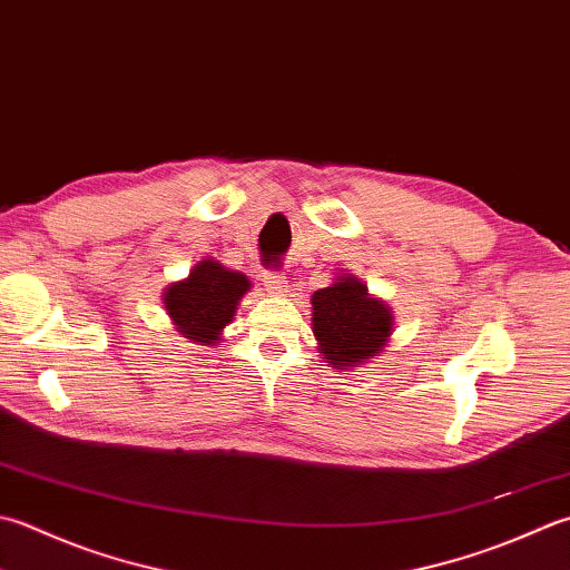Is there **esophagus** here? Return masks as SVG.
<instances>
[{
    "label": "esophagus",
    "instance_id": "34e87169",
    "mask_svg": "<svg viewBox=\"0 0 570 570\" xmlns=\"http://www.w3.org/2000/svg\"><path fill=\"white\" fill-rule=\"evenodd\" d=\"M264 286H266V292L274 294V296L284 294L286 276H284L282 272H266V274H264Z\"/></svg>",
    "mask_w": 570,
    "mask_h": 570
}]
</instances>
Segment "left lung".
<instances>
[{
  "label": "left lung",
  "mask_w": 570,
  "mask_h": 570,
  "mask_svg": "<svg viewBox=\"0 0 570 570\" xmlns=\"http://www.w3.org/2000/svg\"><path fill=\"white\" fill-rule=\"evenodd\" d=\"M314 336L326 363L336 371L358 367L381 353L393 333V311L367 294V286L351 274L311 296Z\"/></svg>",
  "instance_id": "1"
}]
</instances>
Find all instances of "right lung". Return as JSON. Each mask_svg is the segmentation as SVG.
I'll list each match as a JSON object with an SVG mask.
<instances>
[{
    "label": "right lung",
    "mask_w": 570,
    "mask_h": 570,
    "mask_svg": "<svg viewBox=\"0 0 570 570\" xmlns=\"http://www.w3.org/2000/svg\"><path fill=\"white\" fill-rule=\"evenodd\" d=\"M249 278L215 259L195 264L183 282L165 288L163 301L175 328L199 345L222 341V328L237 314L239 298L249 292Z\"/></svg>",
    "instance_id": "1"
}]
</instances>
